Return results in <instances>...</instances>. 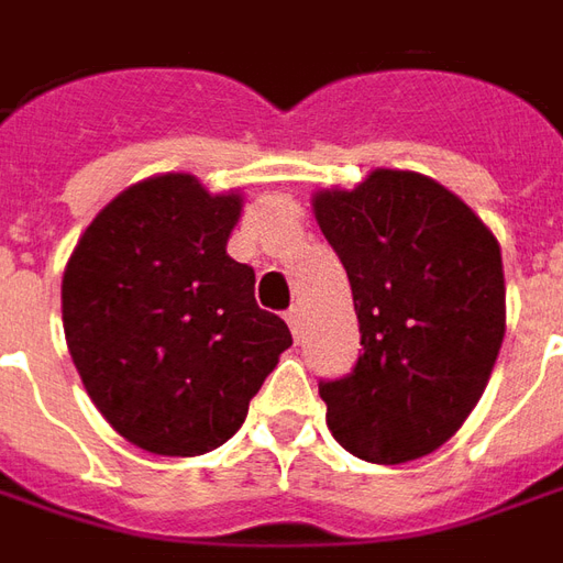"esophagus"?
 <instances>
[{
    "mask_svg": "<svg viewBox=\"0 0 563 563\" xmlns=\"http://www.w3.org/2000/svg\"><path fill=\"white\" fill-rule=\"evenodd\" d=\"M286 322H289V329H292V334L298 338V334H301V325H305V313H301V307H292V310L286 313Z\"/></svg>",
    "mask_w": 563,
    "mask_h": 563,
    "instance_id": "34e87169",
    "label": "esophagus"
}]
</instances>
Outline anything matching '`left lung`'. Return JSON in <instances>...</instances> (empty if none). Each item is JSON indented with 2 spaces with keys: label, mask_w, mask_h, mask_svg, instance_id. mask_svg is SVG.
Wrapping results in <instances>:
<instances>
[{
  "label": "left lung",
  "mask_w": 563,
  "mask_h": 563,
  "mask_svg": "<svg viewBox=\"0 0 563 563\" xmlns=\"http://www.w3.org/2000/svg\"><path fill=\"white\" fill-rule=\"evenodd\" d=\"M313 213L341 256L365 353L319 383L329 431L371 464L446 443L483 398L507 331L500 244L455 192L419 172L374 168L319 189Z\"/></svg>",
  "instance_id": "8db88e82"
}]
</instances>
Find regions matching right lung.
I'll return each mask as SVG.
<instances>
[{
  "label": "right lung",
  "mask_w": 563,
  "mask_h": 563,
  "mask_svg": "<svg viewBox=\"0 0 563 563\" xmlns=\"http://www.w3.org/2000/svg\"><path fill=\"white\" fill-rule=\"evenodd\" d=\"M241 192L156 174L111 198L63 274V329L80 383L117 434L192 459L244 424L292 346L256 305V274L225 253Z\"/></svg>",
  "instance_id": "add662e5"
}]
</instances>
